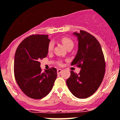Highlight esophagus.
I'll list each match as a JSON object with an SVG mask.
<instances>
[{"label": "esophagus", "mask_w": 120, "mask_h": 120, "mask_svg": "<svg viewBox=\"0 0 120 120\" xmlns=\"http://www.w3.org/2000/svg\"><path fill=\"white\" fill-rule=\"evenodd\" d=\"M62 72V69H57V74H60Z\"/></svg>", "instance_id": "34e87169"}]
</instances>
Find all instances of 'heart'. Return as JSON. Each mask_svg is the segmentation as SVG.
<instances>
[{"instance_id": "obj_1", "label": "heart", "mask_w": 120, "mask_h": 120, "mask_svg": "<svg viewBox=\"0 0 120 120\" xmlns=\"http://www.w3.org/2000/svg\"><path fill=\"white\" fill-rule=\"evenodd\" d=\"M61 41L63 43V44L64 45V46L69 49L70 48H72L74 45V43L73 41L71 38H69L68 37H63V38H61ZM54 44L53 41H50L48 44V52H51L54 49ZM59 64H61V63H59Z\"/></svg>"}]
</instances>
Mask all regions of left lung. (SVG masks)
I'll return each mask as SVG.
<instances>
[{"label": "left lung", "instance_id": "8db88e82", "mask_svg": "<svg viewBox=\"0 0 120 120\" xmlns=\"http://www.w3.org/2000/svg\"><path fill=\"white\" fill-rule=\"evenodd\" d=\"M79 40V49L72 65L81 68L79 74L71 71L66 80L69 89L75 97L86 98L97 91L105 74V57L97 38L83 30L74 33Z\"/></svg>", "mask_w": 120, "mask_h": 120}]
</instances>
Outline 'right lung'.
Instances as JSON below:
<instances>
[{"label":"right lung","mask_w":120,"mask_h":120,"mask_svg":"<svg viewBox=\"0 0 120 120\" xmlns=\"http://www.w3.org/2000/svg\"><path fill=\"white\" fill-rule=\"evenodd\" d=\"M48 35L33 34L25 38L17 48L14 63L15 81L26 95L33 99L46 97L52 89L57 76L51 68L42 72L40 60L48 53Z\"/></svg>","instance_id":"add662e5"}]
</instances>
